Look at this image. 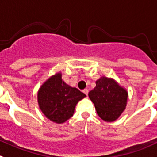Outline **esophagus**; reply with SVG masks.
<instances>
[{
    "label": "esophagus",
    "mask_w": 157,
    "mask_h": 157,
    "mask_svg": "<svg viewBox=\"0 0 157 157\" xmlns=\"http://www.w3.org/2000/svg\"><path fill=\"white\" fill-rule=\"evenodd\" d=\"M83 92H84V93L85 94V95H88V89H84Z\"/></svg>",
    "instance_id": "esophagus-1"
}]
</instances>
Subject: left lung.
<instances>
[{
  "label": "left lung",
  "instance_id": "left-lung-1",
  "mask_svg": "<svg viewBox=\"0 0 157 157\" xmlns=\"http://www.w3.org/2000/svg\"><path fill=\"white\" fill-rule=\"evenodd\" d=\"M96 86L88 93L99 115L105 122L119 118L127 105L128 92L112 77L102 76L95 81Z\"/></svg>",
  "mask_w": 157,
  "mask_h": 157
}]
</instances>
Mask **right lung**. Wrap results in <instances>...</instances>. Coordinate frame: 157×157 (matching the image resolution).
I'll return each instance as SVG.
<instances>
[{"instance_id":"1","label":"right lung","mask_w":157,"mask_h":157,"mask_svg":"<svg viewBox=\"0 0 157 157\" xmlns=\"http://www.w3.org/2000/svg\"><path fill=\"white\" fill-rule=\"evenodd\" d=\"M58 72L49 77L39 88L37 94L41 111L51 122L62 124L74 114L75 107L86 95L77 88L69 86Z\"/></svg>"}]
</instances>
